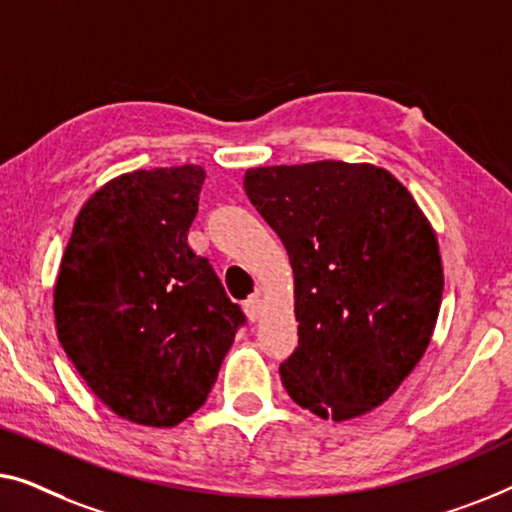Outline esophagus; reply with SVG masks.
Returning <instances> with one entry per match:
<instances>
[{
  "label": "esophagus",
  "mask_w": 512,
  "mask_h": 512,
  "mask_svg": "<svg viewBox=\"0 0 512 512\" xmlns=\"http://www.w3.org/2000/svg\"><path fill=\"white\" fill-rule=\"evenodd\" d=\"M243 311H246V315L253 322L259 320V318H262V313H264V299L259 297V294H253V297H248L246 304H243Z\"/></svg>",
  "instance_id": "esophagus-1"
}]
</instances>
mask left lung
<instances>
[{"label":"left lung","mask_w":512,"mask_h":512,"mask_svg":"<svg viewBox=\"0 0 512 512\" xmlns=\"http://www.w3.org/2000/svg\"><path fill=\"white\" fill-rule=\"evenodd\" d=\"M248 199L294 271L299 348L287 394L334 422L385 403L420 362L443 297L436 232L376 164L322 160L248 169Z\"/></svg>","instance_id":"8db88e82"}]
</instances>
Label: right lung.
Instances as JSON below:
<instances>
[{
	"label": "right lung",
	"instance_id": "obj_1",
	"mask_svg": "<svg viewBox=\"0 0 512 512\" xmlns=\"http://www.w3.org/2000/svg\"><path fill=\"white\" fill-rule=\"evenodd\" d=\"M206 171L122 174L85 201L55 280L64 352L99 401L146 427L204 406L246 322L206 257L187 246Z\"/></svg>",
	"mask_w": 512,
	"mask_h": 512
}]
</instances>
